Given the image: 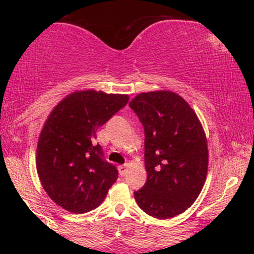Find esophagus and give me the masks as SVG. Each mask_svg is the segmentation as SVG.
I'll return each mask as SVG.
<instances>
[{
    "label": "esophagus",
    "mask_w": 254,
    "mask_h": 254,
    "mask_svg": "<svg viewBox=\"0 0 254 254\" xmlns=\"http://www.w3.org/2000/svg\"><path fill=\"white\" fill-rule=\"evenodd\" d=\"M127 167H129V165L127 164L118 166V171H119V173H121L122 177L125 176V173H127Z\"/></svg>",
    "instance_id": "1"
}]
</instances>
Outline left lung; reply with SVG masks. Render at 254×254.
Wrapping results in <instances>:
<instances>
[{"instance_id":"left-lung-1","label":"left lung","mask_w":254,"mask_h":254,"mask_svg":"<svg viewBox=\"0 0 254 254\" xmlns=\"http://www.w3.org/2000/svg\"><path fill=\"white\" fill-rule=\"evenodd\" d=\"M144 127L147 182L133 192L150 216L174 217L193 204L208 172V147L196 113L168 90L138 94L129 104Z\"/></svg>"}]
</instances>
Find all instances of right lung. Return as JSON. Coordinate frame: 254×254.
<instances>
[{
    "label": "right lung",
    "mask_w": 254,
    "mask_h": 254,
    "mask_svg": "<svg viewBox=\"0 0 254 254\" xmlns=\"http://www.w3.org/2000/svg\"><path fill=\"white\" fill-rule=\"evenodd\" d=\"M127 101V95L82 90L63 99L49 116L38 141L37 172L49 197L65 210H93L117 180L118 170L94 139Z\"/></svg>",
    "instance_id": "obj_1"
}]
</instances>
